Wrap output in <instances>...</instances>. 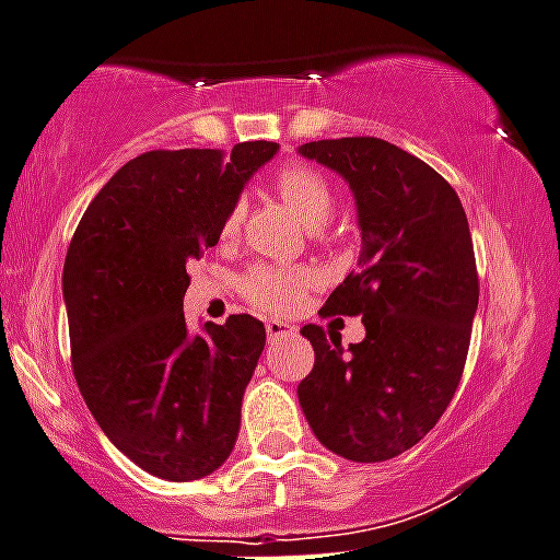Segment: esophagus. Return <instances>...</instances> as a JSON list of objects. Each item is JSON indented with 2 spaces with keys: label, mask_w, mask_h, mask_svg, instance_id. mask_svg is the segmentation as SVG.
I'll return each mask as SVG.
<instances>
[{
  "label": "esophagus",
  "mask_w": 560,
  "mask_h": 560,
  "mask_svg": "<svg viewBox=\"0 0 560 560\" xmlns=\"http://www.w3.org/2000/svg\"><path fill=\"white\" fill-rule=\"evenodd\" d=\"M266 338L275 343V340H285V338H294V329L283 322H266Z\"/></svg>",
  "instance_id": "obj_1"
}]
</instances>
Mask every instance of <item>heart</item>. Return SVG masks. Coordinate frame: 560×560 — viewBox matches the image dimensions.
Segmentation results:
<instances>
[{"label": "heart", "instance_id": "obj_1", "mask_svg": "<svg viewBox=\"0 0 560 560\" xmlns=\"http://www.w3.org/2000/svg\"><path fill=\"white\" fill-rule=\"evenodd\" d=\"M271 186L280 195V200L311 228L322 225L335 206L332 186L311 164H285V167H280L275 173ZM238 228H242V206H233L222 217L220 236L233 238L238 233ZM238 285H242V294L249 305L271 313H289L305 300V294L313 285V275L307 269H300V266L258 264L244 271Z\"/></svg>", "mask_w": 560, "mask_h": 560}]
</instances>
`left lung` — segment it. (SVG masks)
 Here are the masks:
<instances>
[{"label": "left lung", "mask_w": 560, "mask_h": 560, "mask_svg": "<svg viewBox=\"0 0 560 560\" xmlns=\"http://www.w3.org/2000/svg\"><path fill=\"white\" fill-rule=\"evenodd\" d=\"M349 180L363 249L322 316H363L365 338L340 346L302 327L316 363L300 404L318 443L351 462H385L418 445L448 409L465 371L478 269L454 186L376 137L300 148Z\"/></svg>", "instance_id": "8db88e82"}]
</instances>
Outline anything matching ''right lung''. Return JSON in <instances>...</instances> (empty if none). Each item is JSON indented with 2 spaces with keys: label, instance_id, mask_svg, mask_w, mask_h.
<instances>
[{
  "label": "right lung",
  "instance_id": "1",
  "mask_svg": "<svg viewBox=\"0 0 560 560\" xmlns=\"http://www.w3.org/2000/svg\"><path fill=\"white\" fill-rule=\"evenodd\" d=\"M277 142L148 151L93 197L62 266L79 393L101 431L137 467L197 481L231 456L242 396L266 346L264 322L238 313L191 335L186 264L220 225Z\"/></svg>",
  "mask_w": 560,
  "mask_h": 560
}]
</instances>
